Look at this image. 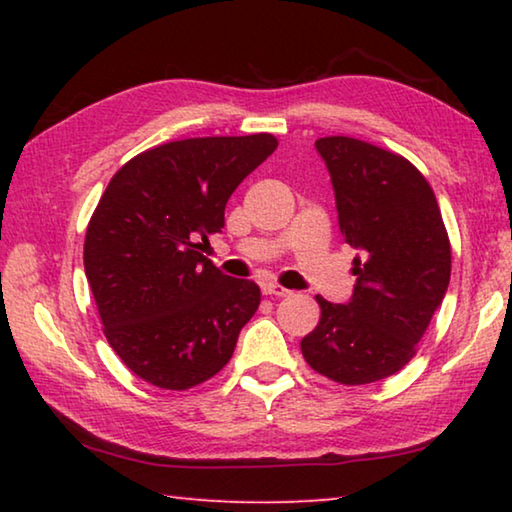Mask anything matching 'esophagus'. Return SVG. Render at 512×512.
Wrapping results in <instances>:
<instances>
[{
    "label": "esophagus",
    "instance_id": "obj_1",
    "mask_svg": "<svg viewBox=\"0 0 512 512\" xmlns=\"http://www.w3.org/2000/svg\"><path fill=\"white\" fill-rule=\"evenodd\" d=\"M262 291L266 293V296H275V298H287V296H291L289 289H284V287H280V284H275V282L262 284Z\"/></svg>",
    "mask_w": 512,
    "mask_h": 512
}]
</instances>
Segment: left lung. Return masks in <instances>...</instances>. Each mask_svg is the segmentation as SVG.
<instances>
[{"label":"left lung","mask_w":512,"mask_h":512,"mask_svg":"<svg viewBox=\"0 0 512 512\" xmlns=\"http://www.w3.org/2000/svg\"><path fill=\"white\" fill-rule=\"evenodd\" d=\"M339 228L359 250L352 298L316 296L320 320L302 357L345 386L395 375L413 359L452 273V248L433 189L402 155L354 137H320Z\"/></svg>","instance_id":"left-lung-1"}]
</instances>
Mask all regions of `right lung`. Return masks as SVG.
<instances>
[{"label": "right lung", "mask_w": 512, "mask_h": 512, "mask_svg": "<svg viewBox=\"0 0 512 512\" xmlns=\"http://www.w3.org/2000/svg\"><path fill=\"white\" fill-rule=\"evenodd\" d=\"M277 149L268 133L194 137L135 155L103 192L83 264L110 348L137 377L185 391L214 377L259 307L253 280L203 257L225 203Z\"/></svg>", "instance_id": "add662e5"}]
</instances>
